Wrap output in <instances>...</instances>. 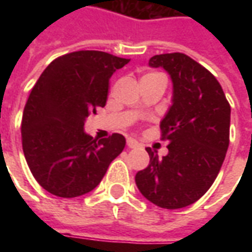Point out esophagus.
Segmentation results:
<instances>
[{"label":"esophagus","instance_id":"1","mask_svg":"<svg viewBox=\"0 0 252 252\" xmlns=\"http://www.w3.org/2000/svg\"><path fill=\"white\" fill-rule=\"evenodd\" d=\"M126 146H128V148H136L139 147V143L135 139H128L126 140Z\"/></svg>","mask_w":252,"mask_h":252}]
</instances>
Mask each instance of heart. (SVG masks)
Wrapping results in <instances>:
<instances>
[{"instance_id": "obj_1", "label": "heart", "mask_w": 252, "mask_h": 252, "mask_svg": "<svg viewBox=\"0 0 252 252\" xmlns=\"http://www.w3.org/2000/svg\"><path fill=\"white\" fill-rule=\"evenodd\" d=\"M157 74H158V72H151V74H146L144 77H151V75H157ZM144 77H143V78H144Z\"/></svg>"}]
</instances>
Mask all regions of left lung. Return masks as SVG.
I'll use <instances>...</instances> for the list:
<instances>
[{
	"label": "left lung",
	"mask_w": 252,
	"mask_h": 252,
	"mask_svg": "<svg viewBox=\"0 0 252 252\" xmlns=\"http://www.w3.org/2000/svg\"><path fill=\"white\" fill-rule=\"evenodd\" d=\"M151 67H163L173 79V105L160 123L169 154L158 158L147 148L150 164L135 177L148 201L178 209L205 194L216 180L229 146L231 106L216 77L182 54H160Z\"/></svg>",
	"instance_id": "8db88e82"
}]
</instances>
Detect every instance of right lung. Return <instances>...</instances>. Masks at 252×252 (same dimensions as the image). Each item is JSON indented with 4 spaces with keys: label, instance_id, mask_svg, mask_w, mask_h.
<instances>
[{
    "label": "right lung",
    "instance_id": "1",
    "mask_svg": "<svg viewBox=\"0 0 252 252\" xmlns=\"http://www.w3.org/2000/svg\"><path fill=\"white\" fill-rule=\"evenodd\" d=\"M129 59L75 51L52 61L31 90L21 121L23 151L39 185L58 197L86 194L126 147L120 133L97 140L83 131L104 108L112 74Z\"/></svg>",
    "mask_w": 252,
    "mask_h": 252
}]
</instances>
